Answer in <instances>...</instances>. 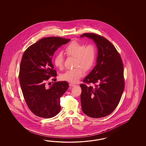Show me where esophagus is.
<instances>
[{"instance_id":"obj_1","label":"esophagus","mask_w":146,"mask_h":146,"mask_svg":"<svg viewBox=\"0 0 146 146\" xmlns=\"http://www.w3.org/2000/svg\"><path fill=\"white\" fill-rule=\"evenodd\" d=\"M69 85V86H70V87H74V86H76V84H72V83H70Z\"/></svg>"}]
</instances>
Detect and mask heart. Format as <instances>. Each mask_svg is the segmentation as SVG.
Here are the masks:
<instances>
[{
  "instance_id": "heart-1",
  "label": "heart",
  "mask_w": 146,
  "mask_h": 146,
  "mask_svg": "<svg viewBox=\"0 0 146 146\" xmlns=\"http://www.w3.org/2000/svg\"><path fill=\"white\" fill-rule=\"evenodd\" d=\"M65 52L67 56L74 57L75 68L67 70L60 75L62 80L76 83L84 74V70H89L94 65L96 59V52L95 47L89 45L85 47L83 44L73 41L66 47ZM64 57L61 53L56 55L54 58V64L58 68L62 69L64 66Z\"/></svg>"
}]
</instances>
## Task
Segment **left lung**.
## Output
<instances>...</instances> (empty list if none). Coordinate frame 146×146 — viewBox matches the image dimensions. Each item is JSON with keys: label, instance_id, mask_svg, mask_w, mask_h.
<instances>
[{"label": "left lung", "instance_id": "obj_1", "mask_svg": "<svg viewBox=\"0 0 146 146\" xmlns=\"http://www.w3.org/2000/svg\"><path fill=\"white\" fill-rule=\"evenodd\" d=\"M92 39L96 44V65L81 84V104L86 115L101 118L110 115L120 101L124 89V68L121 57L114 46L105 37L84 33L80 37Z\"/></svg>", "mask_w": 146, "mask_h": 146}]
</instances>
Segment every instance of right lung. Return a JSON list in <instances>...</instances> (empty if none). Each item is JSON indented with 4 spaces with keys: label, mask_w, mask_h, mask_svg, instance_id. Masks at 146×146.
Listing matches in <instances>:
<instances>
[{
    "label": "right lung",
    "mask_w": 146,
    "mask_h": 146,
    "mask_svg": "<svg viewBox=\"0 0 146 146\" xmlns=\"http://www.w3.org/2000/svg\"><path fill=\"white\" fill-rule=\"evenodd\" d=\"M70 41L62 37L43 38L29 47L22 56L19 76L22 93L31 112L40 117H53L60 111V98L68 83L58 81L47 87L46 81L57 76L52 62L55 52Z\"/></svg>",
    "instance_id": "right-lung-1"
}]
</instances>
